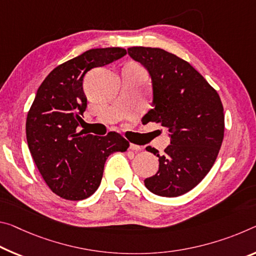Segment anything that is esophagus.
Here are the masks:
<instances>
[{
    "instance_id": "esophagus-1",
    "label": "esophagus",
    "mask_w": 256,
    "mask_h": 256,
    "mask_svg": "<svg viewBox=\"0 0 256 256\" xmlns=\"http://www.w3.org/2000/svg\"><path fill=\"white\" fill-rule=\"evenodd\" d=\"M130 148H131V150H134V152H140V150L142 149L141 146H138V144H130Z\"/></svg>"
}]
</instances>
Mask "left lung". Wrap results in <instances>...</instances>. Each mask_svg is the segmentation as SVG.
<instances>
[{
    "label": "left lung",
    "mask_w": 256,
    "mask_h": 256,
    "mask_svg": "<svg viewBox=\"0 0 256 256\" xmlns=\"http://www.w3.org/2000/svg\"><path fill=\"white\" fill-rule=\"evenodd\" d=\"M128 56L152 77V106L146 117L171 133V144L157 155L160 168L144 186L152 194L178 197L204 179L216 162L224 136L220 96L194 68L179 56L158 48L132 46Z\"/></svg>",
    "instance_id": "obj_1"
}]
</instances>
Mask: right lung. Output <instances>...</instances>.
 Instances as JSON below:
<instances>
[{
  "label": "right lung",
  "instance_id": "obj_1",
  "mask_svg": "<svg viewBox=\"0 0 256 256\" xmlns=\"http://www.w3.org/2000/svg\"><path fill=\"white\" fill-rule=\"evenodd\" d=\"M125 54L122 48H91L59 64L40 85L27 114L32 157L48 188L64 200H82L94 194L108 156L130 147L120 133L98 136L78 131L86 109L85 74Z\"/></svg>",
  "mask_w": 256,
  "mask_h": 256
}]
</instances>
